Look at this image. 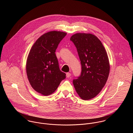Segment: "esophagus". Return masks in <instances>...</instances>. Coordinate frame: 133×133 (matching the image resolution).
Listing matches in <instances>:
<instances>
[{
  "label": "esophagus",
  "instance_id": "obj_1",
  "mask_svg": "<svg viewBox=\"0 0 133 133\" xmlns=\"http://www.w3.org/2000/svg\"><path fill=\"white\" fill-rule=\"evenodd\" d=\"M71 75V74L70 73H66V76L67 77H70Z\"/></svg>",
  "mask_w": 133,
  "mask_h": 133
}]
</instances>
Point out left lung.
<instances>
[{
    "mask_svg": "<svg viewBox=\"0 0 133 133\" xmlns=\"http://www.w3.org/2000/svg\"><path fill=\"white\" fill-rule=\"evenodd\" d=\"M70 40L76 46L81 64V75L73 81L76 92L83 100L98 95L110 73L107 53L100 40L92 34L76 33Z\"/></svg>",
    "mask_w": 133,
    "mask_h": 133,
    "instance_id": "8db88e82",
    "label": "left lung"
}]
</instances>
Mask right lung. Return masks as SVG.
Listing matches in <instances>:
<instances>
[{
	"label": "right lung",
	"instance_id": "add662e5",
	"mask_svg": "<svg viewBox=\"0 0 133 133\" xmlns=\"http://www.w3.org/2000/svg\"><path fill=\"white\" fill-rule=\"evenodd\" d=\"M66 35L55 31L46 33L36 41L29 52L26 63L28 78L33 89L42 95L52 94L66 77L60 70L55 53Z\"/></svg>",
	"mask_w": 133,
	"mask_h": 133
}]
</instances>
